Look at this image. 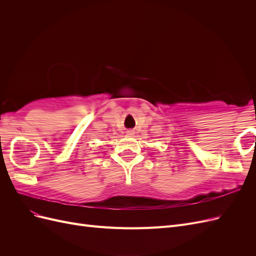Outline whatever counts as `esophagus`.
I'll return each mask as SVG.
<instances>
[{
	"label": "esophagus",
	"mask_w": 256,
	"mask_h": 256,
	"mask_svg": "<svg viewBox=\"0 0 256 256\" xmlns=\"http://www.w3.org/2000/svg\"><path fill=\"white\" fill-rule=\"evenodd\" d=\"M126 134H127L128 136H134V130H132V129H129V130H127V131H126Z\"/></svg>",
	"instance_id": "1"
}]
</instances>
